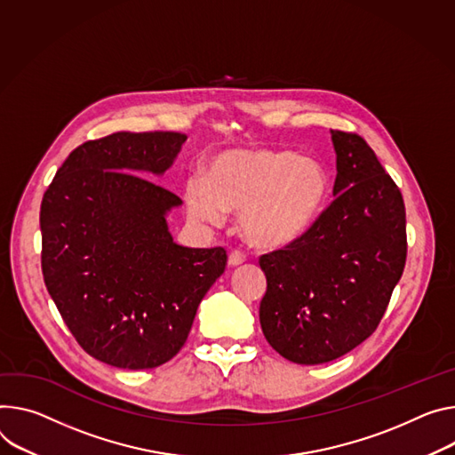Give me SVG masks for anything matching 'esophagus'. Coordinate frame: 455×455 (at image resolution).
Returning a JSON list of instances; mask_svg holds the SVG:
<instances>
[{
  "mask_svg": "<svg viewBox=\"0 0 455 455\" xmlns=\"http://www.w3.org/2000/svg\"><path fill=\"white\" fill-rule=\"evenodd\" d=\"M246 261V256L243 254V252H239V251H232L230 254H228V265L230 267H239V265H243Z\"/></svg>",
  "mask_w": 455,
  "mask_h": 455,
  "instance_id": "obj_1",
  "label": "esophagus"
}]
</instances>
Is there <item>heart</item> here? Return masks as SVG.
<instances>
[{
	"instance_id": "obj_1",
	"label": "heart",
	"mask_w": 455,
	"mask_h": 455,
	"mask_svg": "<svg viewBox=\"0 0 455 455\" xmlns=\"http://www.w3.org/2000/svg\"><path fill=\"white\" fill-rule=\"evenodd\" d=\"M330 196L324 164L292 150L237 148L218 156L206 181L185 187L188 214L220 225L225 211L239 212L243 237L261 249H283L307 235L323 216Z\"/></svg>"
}]
</instances>
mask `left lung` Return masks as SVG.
Instances as JSON below:
<instances>
[{"mask_svg": "<svg viewBox=\"0 0 455 455\" xmlns=\"http://www.w3.org/2000/svg\"><path fill=\"white\" fill-rule=\"evenodd\" d=\"M330 134L336 199L307 235L259 259L263 334L298 364L334 361L374 334L406 261L397 185L361 136Z\"/></svg>", "mask_w": 455, "mask_h": 455, "instance_id": "8db88e82", "label": "left lung"}]
</instances>
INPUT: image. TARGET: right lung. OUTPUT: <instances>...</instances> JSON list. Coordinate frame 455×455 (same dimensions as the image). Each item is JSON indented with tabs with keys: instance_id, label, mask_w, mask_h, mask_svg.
I'll return each instance as SVG.
<instances>
[{
	"instance_id": "right-lung-1",
	"label": "right lung",
	"mask_w": 455,
	"mask_h": 455,
	"mask_svg": "<svg viewBox=\"0 0 455 455\" xmlns=\"http://www.w3.org/2000/svg\"><path fill=\"white\" fill-rule=\"evenodd\" d=\"M185 134L116 132L79 145L41 201V270L65 324L87 354L143 370L185 345L227 252L174 241L167 214L181 199L154 183Z\"/></svg>"
}]
</instances>
